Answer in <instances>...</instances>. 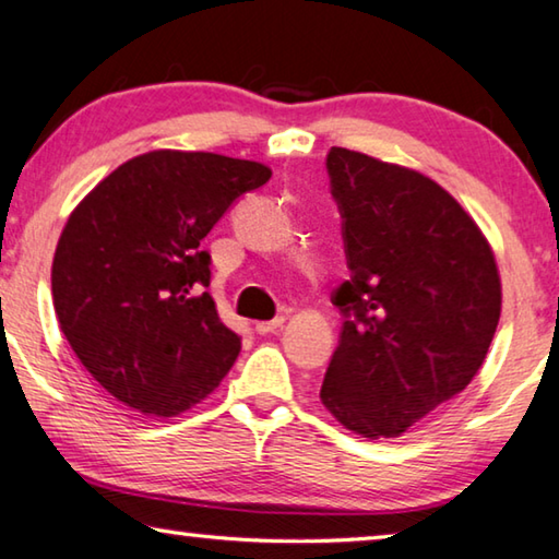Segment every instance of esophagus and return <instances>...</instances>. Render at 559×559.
Wrapping results in <instances>:
<instances>
[{
	"label": "esophagus",
	"instance_id": "1",
	"mask_svg": "<svg viewBox=\"0 0 559 559\" xmlns=\"http://www.w3.org/2000/svg\"><path fill=\"white\" fill-rule=\"evenodd\" d=\"M286 323V318H276V320H261L257 323V333L259 335H271V333H278V330Z\"/></svg>",
	"mask_w": 559,
	"mask_h": 559
}]
</instances>
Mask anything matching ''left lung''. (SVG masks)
<instances>
[{"label":"left lung","mask_w":559,"mask_h":559,"mask_svg":"<svg viewBox=\"0 0 559 559\" xmlns=\"http://www.w3.org/2000/svg\"><path fill=\"white\" fill-rule=\"evenodd\" d=\"M353 278L320 402L347 431L394 439L461 394L493 343L503 288L473 216L431 177L372 155L328 153Z\"/></svg>","instance_id":"obj_1"}]
</instances>
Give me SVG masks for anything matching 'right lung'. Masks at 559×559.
Segmentation results:
<instances>
[{
  "label": "right lung",
  "mask_w": 559,
  "mask_h": 559,
  "mask_svg": "<svg viewBox=\"0 0 559 559\" xmlns=\"http://www.w3.org/2000/svg\"><path fill=\"white\" fill-rule=\"evenodd\" d=\"M271 167L216 153L153 150L83 197L56 243L61 333L103 390L169 419L206 400L241 337L222 323L200 241Z\"/></svg>",
  "instance_id": "obj_1"
}]
</instances>
